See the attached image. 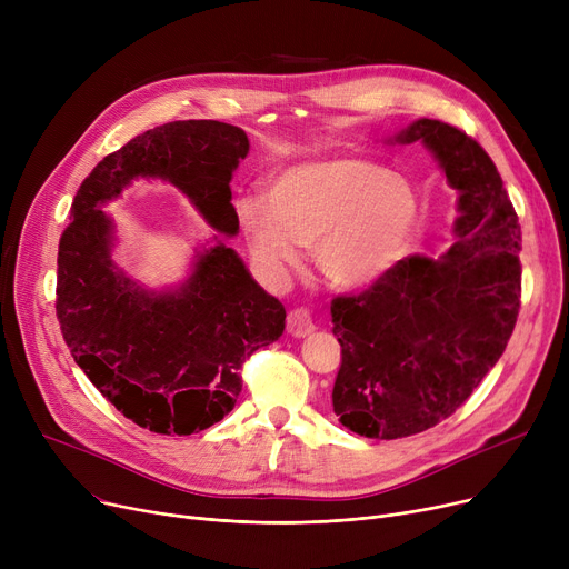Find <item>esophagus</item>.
Here are the masks:
<instances>
[{
	"label": "esophagus",
	"mask_w": 569,
	"mask_h": 569,
	"mask_svg": "<svg viewBox=\"0 0 569 569\" xmlns=\"http://www.w3.org/2000/svg\"><path fill=\"white\" fill-rule=\"evenodd\" d=\"M286 330L292 337H307V335H311L316 330V325H313V318H311L309 309H305V307L290 309V313L286 318Z\"/></svg>",
	"instance_id": "esophagus-1"
}]
</instances>
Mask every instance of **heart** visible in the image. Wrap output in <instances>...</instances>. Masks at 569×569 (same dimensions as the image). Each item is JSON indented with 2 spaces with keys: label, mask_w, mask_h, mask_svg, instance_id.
<instances>
[{
  "label": "heart",
  "mask_w": 569,
  "mask_h": 569,
  "mask_svg": "<svg viewBox=\"0 0 569 569\" xmlns=\"http://www.w3.org/2000/svg\"><path fill=\"white\" fill-rule=\"evenodd\" d=\"M256 262L283 277L316 249L322 277L357 288L385 277L401 260L417 217L406 177L367 159H325L283 170L269 187V204H237Z\"/></svg>",
  "instance_id": "1"
}]
</instances>
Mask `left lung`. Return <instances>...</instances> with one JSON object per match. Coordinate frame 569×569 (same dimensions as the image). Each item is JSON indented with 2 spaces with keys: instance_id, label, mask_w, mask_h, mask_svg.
<instances>
[{
  "instance_id": "1",
  "label": "left lung",
  "mask_w": 569,
  "mask_h": 569,
  "mask_svg": "<svg viewBox=\"0 0 569 569\" xmlns=\"http://www.w3.org/2000/svg\"><path fill=\"white\" fill-rule=\"evenodd\" d=\"M395 140L431 149L461 217L438 260L403 258L360 295L332 300V406L343 427L378 440L422 433L463 406L521 309V226L482 144L440 119H417Z\"/></svg>"
}]
</instances>
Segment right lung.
Masks as SVG:
<instances>
[{"mask_svg":"<svg viewBox=\"0 0 569 569\" xmlns=\"http://www.w3.org/2000/svg\"><path fill=\"white\" fill-rule=\"evenodd\" d=\"M247 154V133L217 119L149 129L84 177L59 237L54 309L73 360L119 412L154 433L191 436L221 422L242 392L239 369L283 335L286 309L221 242L198 253L177 290H144L117 272L101 207L131 179L161 177L214 230L234 234L230 179Z\"/></svg>","mask_w":569,"mask_h":569,"instance_id":"1","label":"right lung"}]
</instances>
